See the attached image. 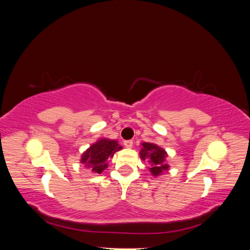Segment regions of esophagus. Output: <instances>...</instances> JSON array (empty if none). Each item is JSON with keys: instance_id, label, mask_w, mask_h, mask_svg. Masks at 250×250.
<instances>
[{"instance_id": "esophagus-1", "label": "esophagus", "mask_w": 250, "mask_h": 250, "mask_svg": "<svg viewBox=\"0 0 250 250\" xmlns=\"http://www.w3.org/2000/svg\"><path fill=\"white\" fill-rule=\"evenodd\" d=\"M124 146L126 147V148H132V146H133V142L132 141H125L124 142Z\"/></svg>"}]
</instances>
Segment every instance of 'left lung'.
<instances>
[{
    "mask_svg": "<svg viewBox=\"0 0 250 250\" xmlns=\"http://www.w3.org/2000/svg\"><path fill=\"white\" fill-rule=\"evenodd\" d=\"M141 145L140 157L142 158V161L149 163V171L151 175L154 177L161 176L166 171L169 170L170 166L167 163V151L153 143L144 142Z\"/></svg>",
    "mask_w": 250,
    "mask_h": 250,
    "instance_id": "left-lung-1",
    "label": "left lung"
}]
</instances>
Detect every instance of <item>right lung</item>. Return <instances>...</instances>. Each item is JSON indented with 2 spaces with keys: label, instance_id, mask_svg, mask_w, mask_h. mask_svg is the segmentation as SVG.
I'll return each instance as SVG.
<instances>
[{
  "label": "right lung",
  "instance_id": "right-lung-1",
  "mask_svg": "<svg viewBox=\"0 0 250 250\" xmlns=\"http://www.w3.org/2000/svg\"><path fill=\"white\" fill-rule=\"evenodd\" d=\"M118 141L102 138L92 144L84 152L81 154L80 163L84 165L94 174H101L108 167V158L112 157L118 151L122 150Z\"/></svg>",
  "mask_w": 250,
  "mask_h": 250
}]
</instances>
